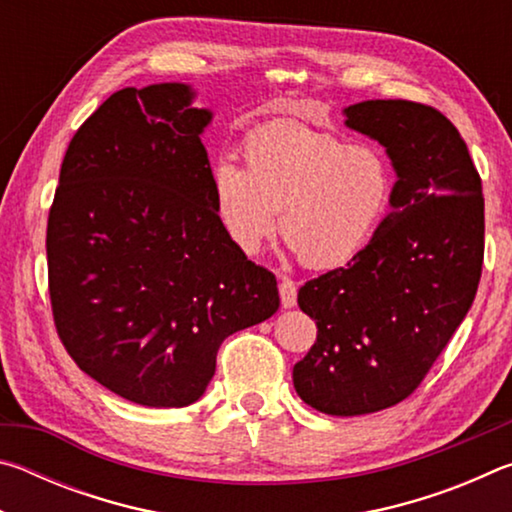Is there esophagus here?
Instances as JSON below:
<instances>
[{
  "label": "esophagus",
  "mask_w": 512,
  "mask_h": 512,
  "mask_svg": "<svg viewBox=\"0 0 512 512\" xmlns=\"http://www.w3.org/2000/svg\"><path fill=\"white\" fill-rule=\"evenodd\" d=\"M280 298H282V307L291 309L296 307L298 302V284L289 280V277H280Z\"/></svg>",
  "instance_id": "obj_1"
}]
</instances>
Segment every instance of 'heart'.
I'll use <instances>...</instances> for the list:
<instances>
[{
	"label": "heart",
	"instance_id": "obj_1",
	"mask_svg": "<svg viewBox=\"0 0 512 512\" xmlns=\"http://www.w3.org/2000/svg\"><path fill=\"white\" fill-rule=\"evenodd\" d=\"M246 169L219 160L212 169L216 212L239 250L253 255L280 230L311 268L352 262L393 205L395 171L375 144L300 124H271L244 144Z\"/></svg>",
	"mask_w": 512,
	"mask_h": 512
}]
</instances>
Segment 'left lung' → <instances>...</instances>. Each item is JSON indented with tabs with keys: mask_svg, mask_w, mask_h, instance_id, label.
I'll return each mask as SVG.
<instances>
[{
	"mask_svg": "<svg viewBox=\"0 0 512 512\" xmlns=\"http://www.w3.org/2000/svg\"><path fill=\"white\" fill-rule=\"evenodd\" d=\"M343 117L386 149L393 205L348 266L298 291L318 336L293 366V386L311 409L350 418L409 397L445 350L479 289L485 223L481 178L445 115L370 99Z\"/></svg>",
	"mask_w": 512,
	"mask_h": 512,
	"instance_id": "left-lung-1",
	"label": "left lung"
}]
</instances>
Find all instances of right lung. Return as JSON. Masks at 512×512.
<instances>
[{
    "mask_svg": "<svg viewBox=\"0 0 512 512\" xmlns=\"http://www.w3.org/2000/svg\"><path fill=\"white\" fill-rule=\"evenodd\" d=\"M187 83L112 94L76 131L47 223L60 341L128 402L201 400L230 334L280 307L275 275L216 212L201 135L214 112Z\"/></svg>",
    "mask_w": 512,
    "mask_h": 512,
    "instance_id": "add662e5",
    "label": "right lung"
}]
</instances>
